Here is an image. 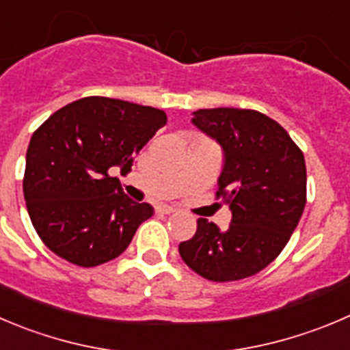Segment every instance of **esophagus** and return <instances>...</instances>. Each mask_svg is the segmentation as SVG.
<instances>
[{
    "label": "esophagus",
    "mask_w": 350,
    "mask_h": 350,
    "mask_svg": "<svg viewBox=\"0 0 350 350\" xmlns=\"http://www.w3.org/2000/svg\"><path fill=\"white\" fill-rule=\"evenodd\" d=\"M156 213H163V215H172V213H175V208H173V206L159 204L158 208H156Z\"/></svg>",
    "instance_id": "esophagus-1"
}]
</instances>
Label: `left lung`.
<instances>
[{
    "label": "left lung",
    "instance_id": "obj_1",
    "mask_svg": "<svg viewBox=\"0 0 350 350\" xmlns=\"http://www.w3.org/2000/svg\"><path fill=\"white\" fill-rule=\"evenodd\" d=\"M192 123L225 152L216 199L232 209L225 232L198 219L178 252L191 269L211 282L242 280L277 258L306 206V161L280 123L256 109L194 111Z\"/></svg>",
    "mask_w": 350,
    "mask_h": 350
}]
</instances>
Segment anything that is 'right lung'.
Here are the masks:
<instances>
[{"label": "right lung", "instance_id": "add662e5", "mask_svg": "<svg viewBox=\"0 0 350 350\" xmlns=\"http://www.w3.org/2000/svg\"><path fill=\"white\" fill-rule=\"evenodd\" d=\"M165 123L161 109L103 96L70 103L42 123L29 142L23 198L46 247L82 268L129 247L152 206L123 194L109 170H131Z\"/></svg>", "mask_w": 350, "mask_h": 350}]
</instances>
